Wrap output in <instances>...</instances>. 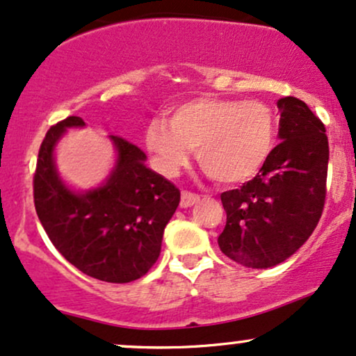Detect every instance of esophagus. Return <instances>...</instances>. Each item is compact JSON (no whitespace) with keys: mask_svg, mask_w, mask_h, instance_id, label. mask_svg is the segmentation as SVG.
I'll use <instances>...</instances> for the list:
<instances>
[{"mask_svg":"<svg viewBox=\"0 0 356 356\" xmlns=\"http://www.w3.org/2000/svg\"><path fill=\"white\" fill-rule=\"evenodd\" d=\"M200 202V195L191 193V191H183L181 200H179V207L181 208H190L193 207L195 203Z\"/></svg>","mask_w":356,"mask_h":356,"instance_id":"obj_1","label":"esophagus"}]
</instances>
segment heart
<instances>
[{
	"instance_id": "1",
	"label": "heart",
	"mask_w": 356,
	"mask_h": 356,
	"mask_svg": "<svg viewBox=\"0 0 356 356\" xmlns=\"http://www.w3.org/2000/svg\"><path fill=\"white\" fill-rule=\"evenodd\" d=\"M145 141L166 175H175L195 149L202 168L225 185L257 177L277 143V118L257 99L202 96L171 108L165 123L154 120Z\"/></svg>"
}]
</instances>
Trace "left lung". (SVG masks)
Listing matches in <instances>:
<instances>
[{
    "instance_id": "8db88e82",
    "label": "left lung",
    "mask_w": 356,
    "mask_h": 356,
    "mask_svg": "<svg viewBox=\"0 0 356 356\" xmlns=\"http://www.w3.org/2000/svg\"><path fill=\"white\" fill-rule=\"evenodd\" d=\"M277 106L282 143L252 181L221 193L227 225L220 250L246 268H271L290 258L318 225L327 195L325 124L293 96Z\"/></svg>"
}]
</instances>
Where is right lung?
Here are the masks:
<instances>
[{
    "label": "right lung",
    "instance_id": "right-lung-1",
    "mask_svg": "<svg viewBox=\"0 0 356 356\" xmlns=\"http://www.w3.org/2000/svg\"><path fill=\"white\" fill-rule=\"evenodd\" d=\"M83 127L79 116H68L46 133L33 179L38 218L54 248L88 277L135 282L160 257L179 190L145 165L138 146L113 135L116 160L108 178L85 191L70 188L56 170L54 148L66 129Z\"/></svg>",
    "mask_w": 356,
    "mask_h": 356
}]
</instances>
